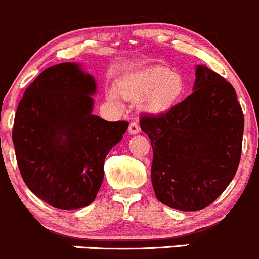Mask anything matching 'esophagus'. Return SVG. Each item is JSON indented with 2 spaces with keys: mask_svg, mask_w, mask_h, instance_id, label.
I'll return each instance as SVG.
<instances>
[{
  "mask_svg": "<svg viewBox=\"0 0 259 259\" xmlns=\"http://www.w3.org/2000/svg\"><path fill=\"white\" fill-rule=\"evenodd\" d=\"M128 132H130V135H137V133L141 132L140 126H138L137 123H135V122H132L128 127Z\"/></svg>",
  "mask_w": 259,
  "mask_h": 259,
  "instance_id": "obj_1",
  "label": "esophagus"
}]
</instances>
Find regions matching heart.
Returning a JSON list of instances; mask_svg holds the SVG:
<instances>
[{
	"label": "heart",
	"mask_w": 259,
	"mask_h": 259,
	"mask_svg": "<svg viewBox=\"0 0 259 259\" xmlns=\"http://www.w3.org/2000/svg\"><path fill=\"white\" fill-rule=\"evenodd\" d=\"M117 93L123 100L140 102L141 111L147 114H162L181 102L185 93V82L180 74L166 67H152L124 77L117 84ZM111 102L117 103L113 93Z\"/></svg>",
	"instance_id": "obj_1"
}]
</instances>
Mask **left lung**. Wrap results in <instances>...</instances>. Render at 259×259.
<instances>
[{
    "mask_svg": "<svg viewBox=\"0 0 259 259\" xmlns=\"http://www.w3.org/2000/svg\"><path fill=\"white\" fill-rule=\"evenodd\" d=\"M141 128L153 148L151 180L157 199L183 212L209 206L233 180L244 118L236 91L204 65L196 66L193 92Z\"/></svg>",
    "mask_w": 259,
    "mask_h": 259,
    "instance_id": "obj_1",
    "label": "left lung"
}]
</instances>
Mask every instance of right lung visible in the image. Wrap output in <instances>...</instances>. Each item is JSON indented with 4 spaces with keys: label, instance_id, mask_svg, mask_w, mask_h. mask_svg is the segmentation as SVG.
I'll use <instances>...</instances> for the list:
<instances>
[{
    "label": "right lung",
    "instance_id": "right-lung-1",
    "mask_svg": "<svg viewBox=\"0 0 259 259\" xmlns=\"http://www.w3.org/2000/svg\"><path fill=\"white\" fill-rule=\"evenodd\" d=\"M95 77L79 63L45 70L17 107L12 141L27 187L58 209L83 208L103 181L105 158L121 142L128 123L93 114Z\"/></svg>",
    "mask_w": 259,
    "mask_h": 259
}]
</instances>
